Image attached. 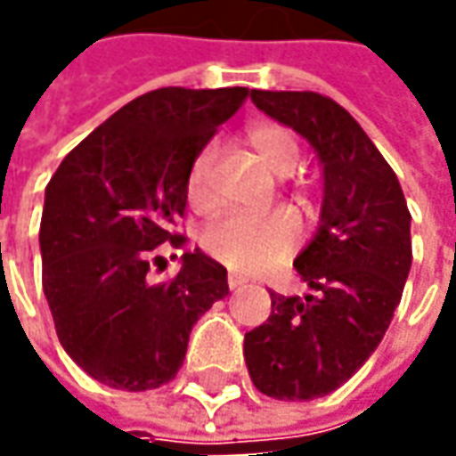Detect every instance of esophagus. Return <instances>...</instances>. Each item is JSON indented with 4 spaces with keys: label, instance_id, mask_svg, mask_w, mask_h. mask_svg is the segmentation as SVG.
Here are the masks:
<instances>
[{
    "label": "esophagus",
    "instance_id": "34e87169",
    "mask_svg": "<svg viewBox=\"0 0 456 456\" xmlns=\"http://www.w3.org/2000/svg\"><path fill=\"white\" fill-rule=\"evenodd\" d=\"M227 282H229V288H232V290H240V288H244V285H247V277L237 275V273H229Z\"/></svg>",
    "mask_w": 456,
    "mask_h": 456
}]
</instances>
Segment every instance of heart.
<instances>
[{"label":"heart","instance_id":"obj_1","mask_svg":"<svg viewBox=\"0 0 456 456\" xmlns=\"http://www.w3.org/2000/svg\"><path fill=\"white\" fill-rule=\"evenodd\" d=\"M247 143L255 149L265 168L273 171L275 176H290L303 159L295 134L280 123H259L249 128ZM214 156H216L214 146H204L189 166L186 199L194 212H209L214 207ZM297 240H300V224L295 214L285 209L265 216L229 214L222 219H214L201 232L204 252L216 262L242 273H257L273 267L290 255Z\"/></svg>","mask_w":456,"mask_h":456}]
</instances>
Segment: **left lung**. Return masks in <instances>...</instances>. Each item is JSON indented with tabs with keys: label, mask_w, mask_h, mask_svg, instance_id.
Instances as JSON below:
<instances>
[{
	"label": "left lung",
	"mask_w": 456,
	"mask_h": 456,
	"mask_svg": "<svg viewBox=\"0 0 456 456\" xmlns=\"http://www.w3.org/2000/svg\"><path fill=\"white\" fill-rule=\"evenodd\" d=\"M252 101L305 135L325 174L321 229L295 259L313 295L270 290V318L244 336L257 391L310 401L346 384L388 330L411 267V214L394 168L333 98L252 90Z\"/></svg>",
	"instance_id": "left-lung-1"
}]
</instances>
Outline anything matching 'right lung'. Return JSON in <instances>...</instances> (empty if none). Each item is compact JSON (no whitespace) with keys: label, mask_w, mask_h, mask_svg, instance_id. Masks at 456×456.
Segmentation results:
<instances>
[{"label":"right lung","mask_w":456,"mask_h":456,"mask_svg":"<svg viewBox=\"0 0 456 456\" xmlns=\"http://www.w3.org/2000/svg\"><path fill=\"white\" fill-rule=\"evenodd\" d=\"M249 87H159L83 138L45 189L42 290L62 348L95 381L151 391L176 379L191 325L229 292L201 252L159 285L153 249L183 247L186 174Z\"/></svg>","instance_id":"obj_1"}]
</instances>
